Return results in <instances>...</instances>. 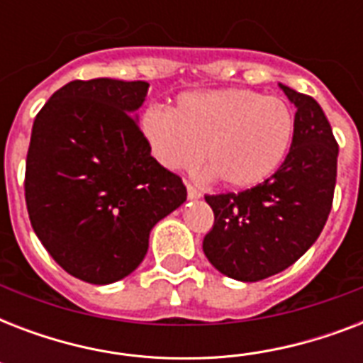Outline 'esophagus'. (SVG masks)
Listing matches in <instances>:
<instances>
[{"instance_id": "obj_1", "label": "esophagus", "mask_w": 363, "mask_h": 363, "mask_svg": "<svg viewBox=\"0 0 363 363\" xmlns=\"http://www.w3.org/2000/svg\"><path fill=\"white\" fill-rule=\"evenodd\" d=\"M186 192H188V199H198L201 194H199L198 188H194L192 184H188L186 186Z\"/></svg>"}]
</instances>
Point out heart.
I'll list each match as a JSON object with an SVG mask.
<instances>
[{"label":"heart","instance_id":"heart-1","mask_svg":"<svg viewBox=\"0 0 363 363\" xmlns=\"http://www.w3.org/2000/svg\"><path fill=\"white\" fill-rule=\"evenodd\" d=\"M141 133L165 169H192L205 152L211 175L224 186L252 188L286 158L294 115L282 99L226 88L184 94L171 113L147 109Z\"/></svg>","mask_w":363,"mask_h":363}]
</instances>
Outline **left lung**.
Returning a JSON list of instances; mask_svg holds the SVG:
<instances>
[{"mask_svg":"<svg viewBox=\"0 0 363 363\" xmlns=\"http://www.w3.org/2000/svg\"><path fill=\"white\" fill-rule=\"evenodd\" d=\"M296 105L290 152L273 175L239 194L205 196L215 224L203 252L222 275L256 282L298 262L332 211L339 147L315 99L279 84Z\"/></svg>","mask_w":363,"mask_h":363,"instance_id":"obj_1","label":"left lung"}]
</instances>
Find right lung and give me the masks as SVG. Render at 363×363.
I'll return each mask as SVG.
<instances>
[{
  "label": "right lung",
  "instance_id": "add662e5",
  "mask_svg": "<svg viewBox=\"0 0 363 363\" xmlns=\"http://www.w3.org/2000/svg\"><path fill=\"white\" fill-rule=\"evenodd\" d=\"M148 82L71 81L35 116L26 160L31 228L69 275L111 284L139 267L148 235L186 201L137 124Z\"/></svg>",
  "mask_w": 363,
  "mask_h": 363
}]
</instances>
